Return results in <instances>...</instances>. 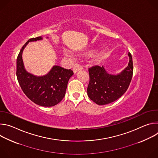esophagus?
I'll return each instance as SVG.
<instances>
[{"instance_id":"obj_1","label":"esophagus","mask_w":158,"mask_h":158,"mask_svg":"<svg viewBox=\"0 0 158 158\" xmlns=\"http://www.w3.org/2000/svg\"><path fill=\"white\" fill-rule=\"evenodd\" d=\"M83 69V67L79 64H74V67H73V71L74 73H76V72L80 71V70H82Z\"/></svg>"}]
</instances>
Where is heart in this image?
I'll return each instance as SVG.
<instances>
[{
  "label": "heart",
  "instance_id": "1",
  "mask_svg": "<svg viewBox=\"0 0 158 158\" xmlns=\"http://www.w3.org/2000/svg\"><path fill=\"white\" fill-rule=\"evenodd\" d=\"M65 54L67 55V56H71V54L69 53V52H65Z\"/></svg>",
  "mask_w": 158,
  "mask_h": 158
}]
</instances>
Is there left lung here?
Returning <instances> with one entry per match:
<instances>
[{
	"instance_id": "obj_1",
	"label": "left lung",
	"mask_w": 158,
	"mask_h": 158,
	"mask_svg": "<svg viewBox=\"0 0 158 158\" xmlns=\"http://www.w3.org/2000/svg\"><path fill=\"white\" fill-rule=\"evenodd\" d=\"M128 56V65L118 75L108 74L103 66L94 65L89 68L87 95L90 99L98 105H105L116 101L124 94L133 74L132 59L130 52Z\"/></svg>"
}]
</instances>
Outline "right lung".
<instances>
[{
    "label": "right lung",
    "mask_w": 158,
    "mask_h": 158,
    "mask_svg": "<svg viewBox=\"0 0 158 158\" xmlns=\"http://www.w3.org/2000/svg\"><path fill=\"white\" fill-rule=\"evenodd\" d=\"M41 39V37L31 38L22 46L17 59L16 75L22 90L30 100L41 106L51 107L59 103L65 96L67 83L74 73L59 65L53 66L43 76H35L26 71L22 52L29 42Z\"/></svg>",
    "instance_id": "obj_1"
}]
</instances>
